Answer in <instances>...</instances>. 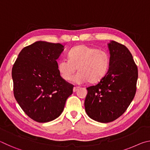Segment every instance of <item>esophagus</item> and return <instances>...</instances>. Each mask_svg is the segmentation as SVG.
I'll return each instance as SVG.
<instances>
[{
	"label": "esophagus",
	"mask_w": 150,
	"mask_h": 150,
	"mask_svg": "<svg viewBox=\"0 0 150 150\" xmlns=\"http://www.w3.org/2000/svg\"><path fill=\"white\" fill-rule=\"evenodd\" d=\"M78 88H79L78 87H73V92H76V91L78 90Z\"/></svg>",
	"instance_id": "34e87169"
}]
</instances>
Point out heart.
Masks as SVG:
<instances>
[{
	"instance_id": "heart-1",
	"label": "heart",
	"mask_w": 150,
	"mask_h": 150,
	"mask_svg": "<svg viewBox=\"0 0 150 150\" xmlns=\"http://www.w3.org/2000/svg\"><path fill=\"white\" fill-rule=\"evenodd\" d=\"M110 59L105 51L85 45H78L69 52V59L62 58L57 62V69L63 79L69 81L77 69L79 71L73 78V82L82 84L87 82L96 83L107 72Z\"/></svg>"
}]
</instances>
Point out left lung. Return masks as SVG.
I'll use <instances>...</instances> for the list:
<instances>
[{
  "label": "left lung",
  "mask_w": 150,
  "mask_h": 150,
  "mask_svg": "<svg viewBox=\"0 0 150 150\" xmlns=\"http://www.w3.org/2000/svg\"><path fill=\"white\" fill-rule=\"evenodd\" d=\"M110 63L108 72L97 84L87 88L85 100L87 115L102 123L110 122L126 110L136 92L138 67L125 45L108 44Z\"/></svg>",
  "instance_id": "obj_1"
}]
</instances>
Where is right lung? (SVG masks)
I'll use <instances>...</instances> for the list:
<instances>
[{
	"instance_id": "add662e5",
	"label": "right lung",
	"mask_w": 150,
	"mask_h": 150,
	"mask_svg": "<svg viewBox=\"0 0 150 150\" xmlns=\"http://www.w3.org/2000/svg\"><path fill=\"white\" fill-rule=\"evenodd\" d=\"M61 44L35 42L24 47L12 69L14 95L26 115L38 122L59 117L73 85L61 77L57 59Z\"/></svg>"
}]
</instances>
